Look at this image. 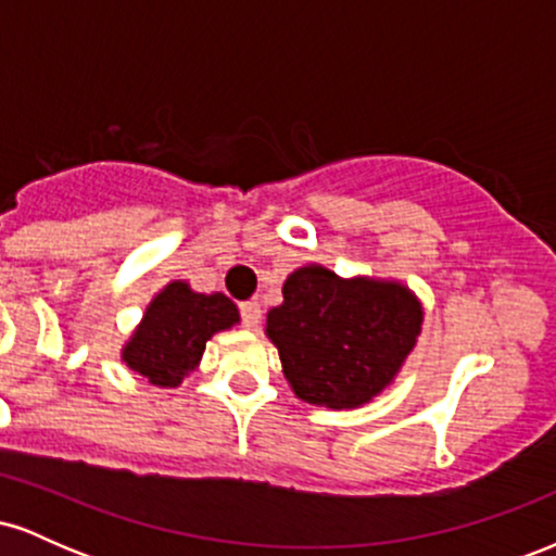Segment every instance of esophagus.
Wrapping results in <instances>:
<instances>
[{
	"label": "esophagus",
	"mask_w": 556,
	"mask_h": 556,
	"mask_svg": "<svg viewBox=\"0 0 556 556\" xmlns=\"http://www.w3.org/2000/svg\"><path fill=\"white\" fill-rule=\"evenodd\" d=\"M240 316H242V327H248V329L258 327V321H261L258 300H245V303H240Z\"/></svg>",
	"instance_id": "esophagus-1"
}]
</instances>
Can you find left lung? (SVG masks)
<instances>
[{"label":"left lung","mask_w":556,"mask_h":556,"mask_svg":"<svg viewBox=\"0 0 556 556\" xmlns=\"http://www.w3.org/2000/svg\"><path fill=\"white\" fill-rule=\"evenodd\" d=\"M282 295L266 314V337L292 392L331 410L361 407L384 392L424 324L420 300L402 282L342 279L318 264L292 271Z\"/></svg>","instance_id":"obj_1"}]
</instances>
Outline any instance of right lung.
Masks as SVG:
<instances>
[{
    "mask_svg": "<svg viewBox=\"0 0 556 556\" xmlns=\"http://www.w3.org/2000/svg\"><path fill=\"white\" fill-rule=\"evenodd\" d=\"M238 321V305L227 295L193 292L188 282L175 279L149 303L123 348V361L154 387H180L201 363L206 342Z\"/></svg>",
    "mask_w": 556,
    "mask_h": 556,
    "instance_id": "right-lung-1",
    "label": "right lung"
}]
</instances>
